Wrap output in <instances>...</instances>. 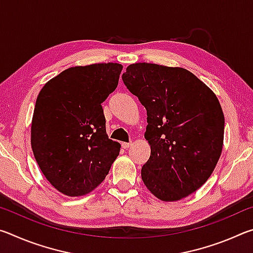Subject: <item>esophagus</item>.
Returning a JSON list of instances; mask_svg holds the SVG:
<instances>
[{"label": "esophagus", "instance_id": "esophagus-1", "mask_svg": "<svg viewBox=\"0 0 253 253\" xmlns=\"http://www.w3.org/2000/svg\"><path fill=\"white\" fill-rule=\"evenodd\" d=\"M122 146H123V148H125V149L129 148V147L131 146V142H130V143H123Z\"/></svg>", "mask_w": 253, "mask_h": 253}]
</instances>
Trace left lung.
<instances>
[{"mask_svg": "<svg viewBox=\"0 0 253 253\" xmlns=\"http://www.w3.org/2000/svg\"><path fill=\"white\" fill-rule=\"evenodd\" d=\"M122 79L147 110L151 156L142 168L144 184L162 201L192 194L222 152L224 116L216 96L183 68L134 63Z\"/></svg>", "mask_w": 253, "mask_h": 253, "instance_id": "left-lung-1", "label": "left lung"}]
</instances>
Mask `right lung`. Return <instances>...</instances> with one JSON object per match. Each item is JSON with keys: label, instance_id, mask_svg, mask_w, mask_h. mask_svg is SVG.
Segmentation results:
<instances>
[{"label": "right lung", "instance_id": "obj_1", "mask_svg": "<svg viewBox=\"0 0 253 253\" xmlns=\"http://www.w3.org/2000/svg\"><path fill=\"white\" fill-rule=\"evenodd\" d=\"M119 63L69 68L37 98L31 126L36 161L59 192L80 196L104 181L121 144L106 134L101 102L116 89Z\"/></svg>", "mask_w": 253, "mask_h": 253}]
</instances>
